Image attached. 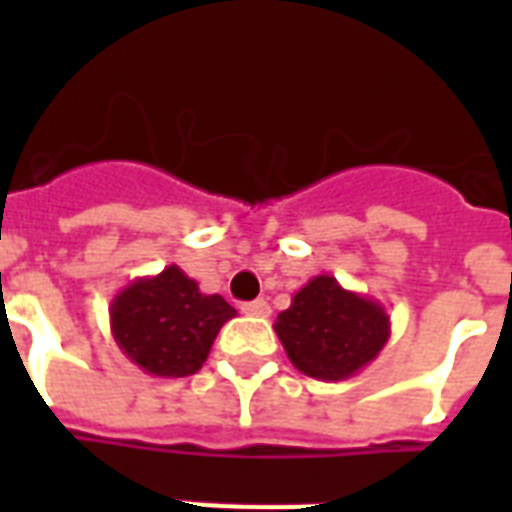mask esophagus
Returning a JSON list of instances; mask_svg holds the SVG:
<instances>
[{
	"instance_id": "obj_1",
	"label": "esophagus",
	"mask_w": 512,
	"mask_h": 512,
	"mask_svg": "<svg viewBox=\"0 0 512 512\" xmlns=\"http://www.w3.org/2000/svg\"><path fill=\"white\" fill-rule=\"evenodd\" d=\"M241 311L247 313V316H257V319H268L271 316V305L265 303V300H252V303L241 305Z\"/></svg>"
}]
</instances>
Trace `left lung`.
Masks as SVG:
<instances>
[{"instance_id": "obj_1", "label": "left lung", "mask_w": 512, "mask_h": 512, "mask_svg": "<svg viewBox=\"0 0 512 512\" xmlns=\"http://www.w3.org/2000/svg\"><path fill=\"white\" fill-rule=\"evenodd\" d=\"M273 329L295 369L313 380L340 382L380 356L390 337V316L377 300L321 273L297 289Z\"/></svg>"}]
</instances>
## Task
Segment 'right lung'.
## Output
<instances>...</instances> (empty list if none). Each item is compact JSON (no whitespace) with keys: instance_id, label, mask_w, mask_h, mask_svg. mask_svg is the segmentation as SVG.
Instances as JSON below:
<instances>
[{"instance_id":"1","label":"right lung","mask_w":512,"mask_h":512,"mask_svg":"<svg viewBox=\"0 0 512 512\" xmlns=\"http://www.w3.org/2000/svg\"><path fill=\"white\" fill-rule=\"evenodd\" d=\"M108 316L111 335L132 364L154 377H188L207 361L236 308L220 295H204L191 276L167 265L119 289Z\"/></svg>"}]
</instances>
